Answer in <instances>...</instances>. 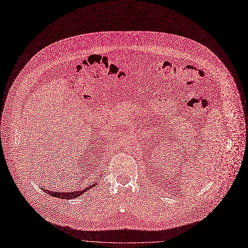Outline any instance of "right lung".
<instances>
[{
    "label": "right lung",
    "instance_id": "1",
    "mask_svg": "<svg viewBox=\"0 0 248 248\" xmlns=\"http://www.w3.org/2000/svg\"><path fill=\"white\" fill-rule=\"evenodd\" d=\"M93 186L95 185H91V186H88L86 188H84L83 190H79V191H75V192H52V191H49L47 189H44L46 192H47V195L53 197V198H61L62 200H71V199H75V198H78L79 196H81L83 192H85L86 190L90 189Z\"/></svg>",
    "mask_w": 248,
    "mask_h": 248
}]
</instances>
